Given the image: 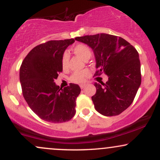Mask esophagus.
<instances>
[{
    "instance_id": "obj_1",
    "label": "esophagus",
    "mask_w": 160,
    "mask_h": 160,
    "mask_svg": "<svg viewBox=\"0 0 160 160\" xmlns=\"http://www.w3.org/2000/svg\"><path fill=\"white\" fill-rule=\"evenodd\" d=\"M86 86V84H81V85H80V88H81V89H84V88H85Z\"/></svg>"
}]
</instances>
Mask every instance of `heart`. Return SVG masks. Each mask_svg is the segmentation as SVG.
Masks as SVG:
<instances>
[{
    "label": "heart",
    "instance_id": "1",
    "mask_svg": "<svg viewBox=\"0 0 160 160\" xmlns=\"http://www.w3.org/2000/svg\"><path fill=\"white\" fill-rule=\"evenodd\" d=\"M73 52L75 55L81 58L84 61H87L92 56V49L89 46L83 44V43H80L74 46L72 49ZM69 62V56L67 52H64L62 56L61 64L62 68L64 71L68 69ZM89 71L88 70H82L80 71H77L71 75L70 78V80L72 82L75 83H82L86 81V80L89 78Z\"/></svg>",
    "mask_w": 160,
    "mask_h": 160
}]
</instances>
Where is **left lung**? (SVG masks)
Here are the masks:
<instances>
[{"instance_id": "8db88e82", "label": "left lung", "mask_w": 160, "mask_h": 160, "mask_svg": "<svg viewBox=\"0 0 160 160\" xmlns=\"http://www.w3.org/2000/svg\"><path fill=\"white\" fill-rule=\"evenodd\" d=\"M75 40L93 49L96 59L95 76L105 73V83L95 82L96 93L92 97L95 108L107 117L120 114L131 105L141 85L138 52L120 37L108 34L78 37Z\"/></svg>"}]
</instances>
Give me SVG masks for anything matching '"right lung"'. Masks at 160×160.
Returning <instances> with one entry per match:
<instances>
[{"label":"right lung","mask_w":160,"mask_h":160,"mask_svg":"<svg viewBox=\"0 0 160 160\" xmlns=\"http://www.w3.org/2000/svg\"><path fill=\"white\" fill-rule=\"evenodd\" d=\"M74 39L49 40L33 48L20 67L19 78L25 100L42 120L53 123L65 122L76 113V99L80 93L78 84L64 89L54 80L62 72L64 51Z\"/></svg>","instance_id":"right-lung-1"}]
</instances>
